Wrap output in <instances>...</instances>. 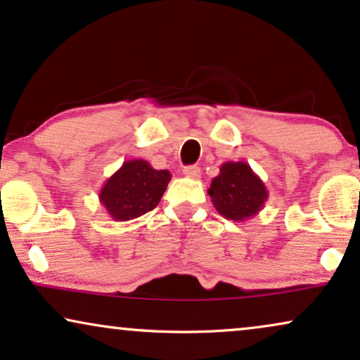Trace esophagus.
I'll return each instance as SVG.
<instances>
[{
    "label": "esophagus",
    "instance_id": "1",
    "mask_svg": "<svg viewBox=\"0 0 360 360\" xmlns=\"http://www.w3.org/2000/svg\"><path fill=\"white\" fill-rule=\"evenodd\" d=\"M183 174L186 177H193V179H198L201 176V169L198 166H186L183 169Z\"/></svg>",
    "mask_w": 360,
    "mask_h": 360
}]
</instances>
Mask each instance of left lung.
Wrapping results in <instances>:
<instances>
[{
    "mask_svg": "<svg viewBox=\"0 0 360 360\" xmlns=\"http://www.w3.org/2000/svg\"><path fill=\"white\" fill-rule=\"evenodd\" d=\"M214 207L226 219L244 222L261 211L269 193L251 166L244 161H227L207 189Z\"/></svg>",
    "mask_w": 360,
    "mask_h": 360,
    "instance_id": "obj_1",
    "label": "left lung"
}]
</instances>
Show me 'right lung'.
<instances>
[{"mask_svg":"<svg viewBox=\"0 0 360 360\" xmlns=\"http://www.w3.org/2000/svg\"><path fill=\"white\" fill-rule=\"evenodd\" d=\"M171 181L167 169H154L144 159H131L104 183L99 202L115 221H131L153 211Z\"/></svg>","mask_w":360,"mask_h":360,"instance_id":"add662e5","label":"right lung"}]
</instances>
